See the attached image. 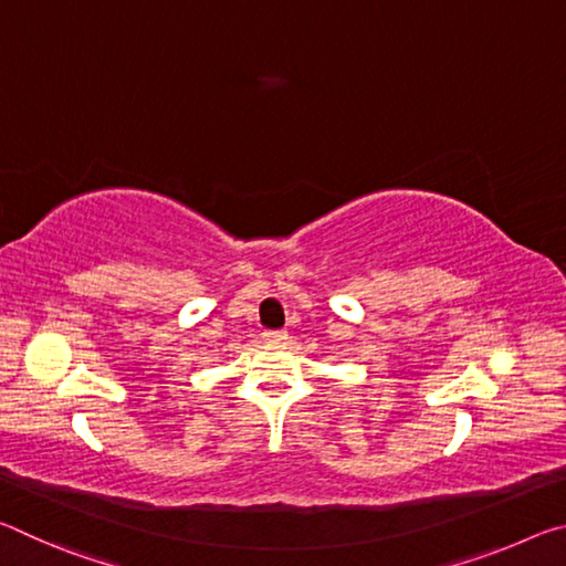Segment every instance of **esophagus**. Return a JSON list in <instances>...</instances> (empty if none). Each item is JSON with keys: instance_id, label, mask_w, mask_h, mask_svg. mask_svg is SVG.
Instances as JSON below:
<instances>
[{"instance_id": "34e87169", "label": "esophagus", "mask_w": 566, "mask_h": 566, "mask_svg": "<svg viewBox=\"0 0 566 566\" xmlns=\"http://www.w3.org/2000/svg\"><path fill=\"white\" fill-rule=\"evenodd\" d=\"M262 337H264V342H274V344H282V342H286V339H290V334H286L284 329H266V332H262Z\"/></svg>"}]
</instances>
